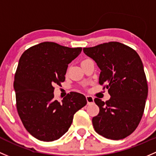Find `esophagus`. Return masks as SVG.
<instances>
[{
    "instance_id": "1",
    "label": "esophagus",
    "mask_w": 156,
    "mask_h": 156,
    "mask_svg": "<svg viewBox=\"0 0 156 156\" xmlns=\"http://www.w3.org/2000/svg\"><path fill=\"white\" fill-rule=\"evenodd\" d=\"M86 98V101H87L88 104L94 103V98H93V97H91V96L90 95H87Z\"/></svg>"
}]
</instances>
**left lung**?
I'll return each instance as SVG.
<instances>
[{
    "label": "left lung",
    "mask_w": 156,
    "mask_h": 156,
    "mask_svg": "<svg viewBox=\"0 0 156 156\" xmlns=\"http://www.w3.org/2000/svg\"><path fill=\"white\" fill-rule=\"evenodd\" d=\"M83 52L100 68L99 83L106 84L110 95L106 102L94 99L100 109L92 119L94 130L107 139L126 138L139 125L148 95L142 61L135 50L119 42L83 48Z\"/></svg>",
    "instance_id": "left-lung-1"
}]
</instances>
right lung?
Returning a JSON list of instances; mask_svg holds the SVG:
<instances>
[{
    "instance_id": "1",
    "label": "right lung",
    "mask_w": 156,
    "mask_h": 156,
    "mask_svg": "<svg viewBox=\"0 0 156 156\" xmlns=\"http://www.w3.org/2000/svg\"><path fill=\"white\" fill-rule=\"evenodd\" d=\"M81 51L43 42L27 49L19 59L13 83L17 111L27 131L37 140L59 139L68 131L73 115L87 104L80 93L70 92L62 102L53 94V86L65 81L68 65Z\"/></svg>"
}]
</instances>
